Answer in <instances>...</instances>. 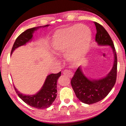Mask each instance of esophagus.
<instances>
[{"label": "esophagus", "instance_id": "1", "mask_svg": "<svg viewBox=\"0 0 126 126\" xmlns=\"http://www.w3.org/2000/svg\"><path fill=\"white\" fill-rule=\"evenodd\" d=\"M63 74H64V75L67 76V77L69 78H71L73 77V73H72V72L70 71V70H68V69H65L63 71Z\"/></svg>", "mask_w": 126, "mask_h": 126}]
</instances>
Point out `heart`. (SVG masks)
Here are the masks:
<instances>
[{
	"mask_svg": "<svg viewBox=\"0 0 126 126\" xmlns=\"http://www.w3.org/2000/svg\"><path fill=\"white\" fill-rule=\"evenodd\" d=\"M79 32L82 39L86 38L83 45L79 43ZM91 38V33L88 27L82 25H75L67 29L58 30L55 33L52 40V48L58 52H64L67 50V58L70 60H74L87 50Z\"/></svg>",
	"mask_w": 126,
	"mask_h": 126,
	"instance_id": "heart-1",
	"label": "heart"
}]
</instances>
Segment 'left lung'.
<instances>
[{
    "mask_svg": "<svg viewBox=\"0 0 126 126\" xmlns=\"http://www.w3.org/2000/svg\"><path fill=\"white\" fill-rule=\"evenodd\" d=\"M94 24L97 30L95 41L99 45L111 47L114 55V61L111 71L101 79H89L83 74L80 67L74 73L71 81L72 88L79 101L88 104L97 103L104 98L114 86L117 78V58L113 42L102 25L97 22H94Z\"/></svg>",
    "mask_w": 126,
    "mask_h": 126,
    "instance_id": "left-lung-1",
    "label": "left lung"
}]
</instances>
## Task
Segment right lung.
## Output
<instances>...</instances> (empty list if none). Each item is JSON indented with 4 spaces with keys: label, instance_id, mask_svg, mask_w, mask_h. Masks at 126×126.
<instances>
[{
    "label": "right lung",
    "instance_id": "add662e5",
    "mask_svg": "<svg viewBox=\"0 0 126 126\" xmlns=\"http://www.w3.org/2000/svg\"><path fill=\"white\" fill-rule=\"evenodd\" d=\"M48 25L44 26H39L32 28L28 29L23 32L18 36L11 50V54L13 51L19 47L26 44L32 39L33 37V33L38 29L41 27H48ZM61 76V72L57 74H50L47 76L44 82L43 86L40 91L33 95H26L19 92L18 90L14 86L15 91L17 94L25 103L30 106L38 109H45L51 106L57 95V82L59 77Z\"/></svg>",
    "mask_w": 126,
    "mask_h": 126
}]
</instances>
